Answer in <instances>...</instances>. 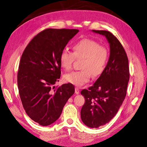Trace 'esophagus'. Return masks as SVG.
I'll return each mask as SVG.
<instances>
[{"instance_id": "1", "label": "esophagus", "mask_w": 147, "mask_h": 147, "mask_svg": "<svg viewBox=\"0 0 147 147\" xmlns=\"http://www.w3.org/2000/svg\"><path fill=\"white\" fill-rule=\"evenodd\" d=\"M75 93L76 94H79V88H78V87H76V88H75Z\"/></svg>"}]
</instances>
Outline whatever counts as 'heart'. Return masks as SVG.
<instances>
[{"label":"heart","instance_id":"b5f03b06","mask_svg":"<svg viewBox=\"0 0 147 147\" xmlns=\"http://www.w3.org/2000/svg\"><path fill=\"white\" fill-rule=\"evenodd\" d=\"M73 53L66 49L59 55L61 66L66 70L71 69L75 59L83 58L81 71H74L64 76V80L76 86H82L90 81L91 76L97 78L103 73L109 60L107 47L90 38H83L73 45Z\"/></svg>","mask_w":147,"mask_h":147}]
</instances>
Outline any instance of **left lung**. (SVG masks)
Masks as SVG:
<instances>
[{
    "instance_id": "left-lung-1",
    "label": "left lung",
    "mask_w": 147,
    "mask_h": 147,
    "mask_svg": "<svg viewBox=\"0 0 147 147\" xmlns=\"http://www.w3.org/2000/svg\"><path fill=\"white\" fill-rule=\"evenodd\" d=\"M105 35L110 44V54L106 69L93 86L81 91L85 102L81 110L83 122L98 128L113 119L127 95L130 72L124 48L111 32L93 30Z\"/></svg>"
}]
</instances>
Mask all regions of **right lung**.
Instances as JSON below:
<instances>
[{
	"mask_svg": "<svg viewBox=\"0 0 147 147\" xmlns=\"http://www.w3.org/2000/svg\"><path fill=\"white\" fill-rule=\"evenodd\" d=\"M78 32L48 28L35 35L23 51L17 74L19 96L28 116L40 125L55 122L75 92L71 83L54 84L61 74L59 55Z\"/></svg>",
	"mask_w": 147,
	"mask_h": 147,
	"instance_id": "obj_1",
	"label": "right lung"
}]
</instances>
